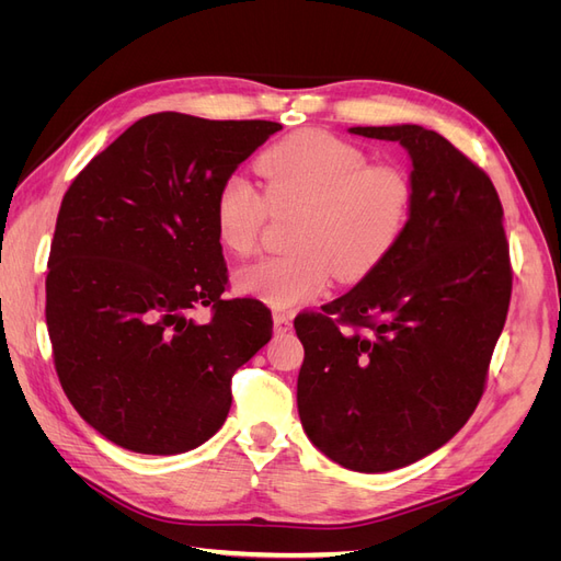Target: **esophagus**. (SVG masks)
<instances>
[{"label":"esophagus","mask_w":561,"mask_h":561,"mask_svg":"<svg viewBox=\"0 0 561 561\" xmlns=\"http://www.w3.org/2000/svg\"><path fill=\"white\" fill-rule=\"evenodd\" d=\"M274 330H276L278 334H283V332H287V330H293V316L287 313V311H276V313H274Z\"/></svg>","instance_id":"1"}]
</instances>
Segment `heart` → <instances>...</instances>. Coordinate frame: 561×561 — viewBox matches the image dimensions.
Instances as JSON below:
<instances>
[{"label": "heart", "mask_w": 561, "mask_h": 561, "mask_svg": "<svg viewBox=\"0 0 561 561\" xmlns=\"http://www.w3.org/2000/svg\"><path fill=\"white\" fill-rule=\"evenodd\" d=\"M260 192L243 173L219 180L213 194L217 241L233 254L260 243L268 210L301 208L293 254L262 257L236 271V287L274 309L318 297L332 274L353 283L369 276L404 236L416 186L404 165L369 154L328 130H299L264 149Z\"/></svg>", "instance_id": "obj_1"}]
</instances>
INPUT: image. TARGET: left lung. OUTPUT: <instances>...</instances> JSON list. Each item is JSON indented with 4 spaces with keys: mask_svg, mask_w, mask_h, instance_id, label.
Returning a JSON list of instances; mask_svg holds the SVG:
<instances>
[{
    "mask_svg": "<svg viewBox=\"0 0 561 561\" xmlns=\"http://www.w3.org/2000/svg\"><path fill=\"white\" fill-rule=\"evenodd\" d=\"M412 157L414 213L396 250L351 293L301 311V426L339 466L386 472L466 426L505 325L513 264L482 168L423 126H358Z\"/></svg>",
    "mask_w": 561,
    "mask_h": 561,
    "instance_id": "1",
    "label": "left lung"
}]
</instances>
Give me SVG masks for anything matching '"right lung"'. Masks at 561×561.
<instances>
[{
	"instance_id": "1",
	"label": "right lung",
	"mask_w": 561,
	"mask_h": 561,
	"mask_svg": "<svg viewBox=\"0 0 561 561\" xmlns=\"http://www.w3.org/2000/svg\"><path fill=\"white\" fill-rule=\"evenodd\" d=\"M283 126L149 114L75 178L48 252L46 328L67 400L138 454L206 443L231 379L274 334L260 299H225L213 194ZM211 309L208 323L193 311Z\"/></svg>"
}]
</instances>
